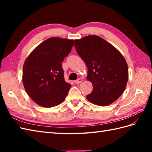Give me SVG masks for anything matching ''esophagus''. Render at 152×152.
I'll return each instance as SVG.
<instances>
[{"label":"esophagus","mask_w":152,"mask_h":152,"mask_svg":"<svg viewBox=\"0 0 152 152\" xmlns=\"http://www.w3.org/2000/svg\"><path fill=\"white\" fill-rule=\"evenodd\" d=\"M82 82V78H79V79H78L77 80H76V81L74 82H75L76 84H79V83H80Z\"/></svg>","instance_id":"34e87169"}]
</instances>
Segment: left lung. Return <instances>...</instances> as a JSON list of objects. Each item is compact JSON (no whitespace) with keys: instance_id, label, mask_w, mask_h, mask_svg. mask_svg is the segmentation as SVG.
Masks as SVG:
<instances>
[{"instance_id":"obj_1","label":"left lung","mask_w":152,"mask_h":152,"mask_svg":"<svg viewBox=\"0 0 152 152\" xmlns=\"http://www.w3.org/2000/svg\"><path fill=\"white\" fill-rule=\"evenodd\" d=\"M74 46L88 67L87 80L93 85L87 99L98 106L112 104L124 93L128 81L124 57L111 44L96 35L74 40Z\"/></svg>"}]
</instances>
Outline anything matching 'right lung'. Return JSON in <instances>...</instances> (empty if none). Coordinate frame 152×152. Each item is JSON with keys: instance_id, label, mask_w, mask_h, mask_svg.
I'll use <instances>...</instances> for the list:
<instances>
[{"instance_id": "obj_1", "label": "right lung", "mask_w": 152, "mask_h": 152, "mask_svg": "<svg viewBox=\"0 0 152 152\" xmlns=\"http://www.w3.org/2000/svg\"><path fill=\"white\" fill-rule=\"evenodd\" d=\"M73 46V40L51 37L38 45L25 60L23 84L37 104L51 108L65 99L71 85L64 80L61 63Z\"/></svg>"}]
</instances>
